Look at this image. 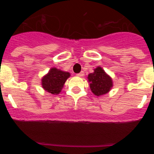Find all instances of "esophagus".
Returning <instances> with one entry per match:
<instances>
[{
  "instance_id": "esophagus-1",
  "label": "esophagus",
  "mask_w": 154,
  "mask_h": 154,
  "mask_svg": "<svg viewBox=\"0 0 154 154\" xmlns=\"http://www.w3.org/2000/svg\"><path fill=\"white\" fill-rule=\"evenodd\" d=\"M77 75L80 76V77H82V76H84V72H81L78 73V74H77Z\"/></svg>"
}]
</instances>
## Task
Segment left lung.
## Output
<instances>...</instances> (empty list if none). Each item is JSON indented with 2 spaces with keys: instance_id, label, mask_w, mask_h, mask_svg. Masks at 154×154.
Wrapping results in <instances>:
<instances>
[{
  "instance_id": "1",
  "label": "left lung",
  "mask_w": 154,
  "mask_h": 154,
  "mask_svg": "<svg viewBox=\"0 0 154 154\" xmlns=\"http://www.w3.org/2000/svg\"><path fill=\"white\" fill-rule=\"evenodd\" d=\"M88 80L92 93L97 96L106 94L112 87L111 77L99 66L94 69V72L89 74Z\"/></svg>"
}]
</instances>
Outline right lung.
Wrapping results in <instances>:
<instances>
[{
  "instance_id": "right-lung-1",
  "label": "right lung",
  "mask_w": 154,
  "mask_h": 154,
  "mask_svg": "<svg viewBox=\"0 0 154 154\" xmlns=\"http://www.w3.org/2000/svg\"><path fill=\"white\" fill-rule=\"evenodd\" d=\"M69 72H63L56 68H51L48 73L42 78V88L53 95L59 94L63 88L64 84L67 79L69 78Z\"/></svg>"
}]
</instances>
